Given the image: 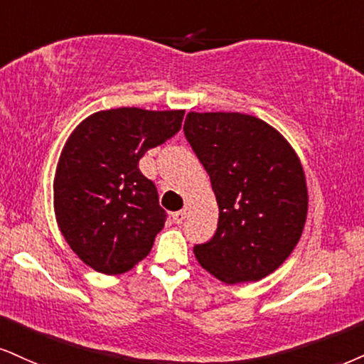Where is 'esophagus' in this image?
I'll use <instances>...</instances> for the list:
<instances>
[{
    "instance_id": "1",
    "label": "esophagus",
    "mask_w": 364,
    "mask_h": 364,
    "mask_svg": "<svg viewBox=\"0 0 364 364\" xmlns=\"http://www.w3.org/2000/svg\"><path fill=\"white\" fill-rule=\"evenodd\" d=\"M186 218H187V210L186 209L177 210V213L172 214V219H173L175 224H181L182 221H186Z\"/></svg>"
}]
</instances>
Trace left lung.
Segmentation results:
<instances>
[{
	"label": "left lung",
	"mask_w": 364,
	"mask_h": 364,
	"mask_svg": "<svg viewBox=\"0 0 364 364\" xmlns=\"http://www.w3.org/2000/svg\"><path fill=\"white\" fill-rule=\"evenodd\" d=\"M183 133L219 205L216 235L194 246L197 262L228 285L262 280L290 257L306 226L299 155L284 134L243 113L191 111Z\"/></svg>",
	"instance_id": "left-lung-1"
}]
</instances>
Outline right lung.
I'll return each mask as SVG.
<instances>
[{
  "label": "right lung",
  "instance_id": "1",
  "mask_svg": "<svg viewBox=\"0 0 364 364\" xmlns=\"http://www.w3.org/2000/svg\"><path fill=\"white\" fill-rule=\"evenodd\" d=\"M183 114L97 111L67 138L53 178V210L70 250L92 270L119 275L150 253L167 216L138 161L181 129Z\"/></svg>",
  "mask_w": 364,
  "mask_h": 364
}]
</instances>
